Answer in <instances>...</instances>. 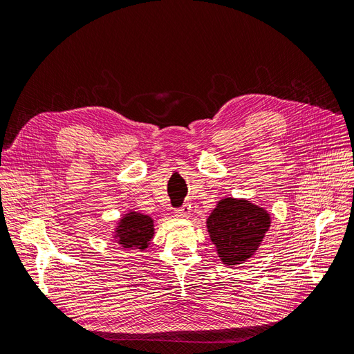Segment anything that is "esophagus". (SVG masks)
Here are the masks:
<instances>
[{"label":"esophagus","mask_w":354,"mask_h":354,"mask_svg":"<svg viewBox=\"0 0 354 354\" xmlns=\"http://www.w3.org/2000/svg\"><path fill=\"white\" fill-rule=\"evenodd\" d=\"M174 216L178 217V218H187V217H190V207L183 205L181 208L176 209L174 211Z\"/></svg>","instance_id":"esophagus-1"}]
</instances>
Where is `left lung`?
Instances as JSON below:
<instances>
[{
    "instance_id": "left-lung-1",
    "label": "left lung",
    "mask_w": 354,
    "mask_h": 354,
    "mask_svg": "<svg viewBox=\"0 0 354 354\" xmlns=\"http://www.w3.org/2000/svg\"><path fill=\"white\" fill-rule=\"evenodd\" d=\"M270 224V214L245 198L220 199L207 218V229L218 259L230 267L251 259Z\"/></svg>"
}]
</instances>
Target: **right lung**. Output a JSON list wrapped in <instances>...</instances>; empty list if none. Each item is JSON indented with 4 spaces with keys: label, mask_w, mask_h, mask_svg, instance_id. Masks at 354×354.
<instances>
[{
    "label": "right lung",
    "mask_w": 354,
    "mask_h": 354,
    "mask_svg": "<svg viewBox=\"0 0 354 354\" xmlns=\"http://www.w3.org/2000/svg\"><path fill=\"white\" fill-rule=\"evenodd\" d=\"M155 234L153 218L137 211H128L118 220L113 242L127 251H146Z\"/></svg>",
    "instance_id": "1"
}]
</instances>
